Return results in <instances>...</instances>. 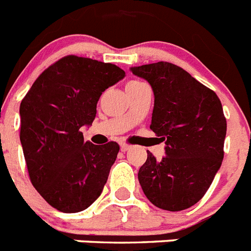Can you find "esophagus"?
Segmentation results:
<instances>
[{"label":"esophagus","mask_w":251,"mask_h":251,"mask_svg":"<svg viewBox=\"0 0 251 251\" xmlns=\"http://www.w3.org/2000/svg\"><path fill=\"white\" fill-rule=\"evenodd\" d=\"M130 150V146L126 145V143H122L121 145V151L122 152H127V151Z\"/></svg>","instance_id":"obj_1"}]
</instances>
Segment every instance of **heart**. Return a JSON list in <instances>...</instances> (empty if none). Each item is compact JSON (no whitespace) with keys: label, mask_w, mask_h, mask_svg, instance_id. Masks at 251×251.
I'll return each mask as SVG.
<instances>
[{"label":"heart","mask_w":251,"mask_h":251,"mask_svg":"<svg viewBox=\"0 0 251 251\" xmlns=\"http://www.w3.org/2000/svg\"><path fill=\"white\" fill-rule=\"evenodd\" d=\"M136 83H138V81H130V83H128V84H136Z\"/></svg>","instance_id":"obj_1"}]
</instances>
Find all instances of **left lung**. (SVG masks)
Listing matches in <instances>:
<instances>
[{
	"label": "left lung",
	"mask_w": 251,
	"mask_h": 251,
	"mask_svg": "<svg viewBox=\"0 0 251 251\" xmlns=\"http://www.w3.org/2000/svg\"><path fill=\"white\" fill-rule=\"evenodd\" d=\"M154 94L151 129L166 156L147 152L138 181L148 200L168 211H181L202 199L224 158L226 119L220 99L179 66L166 61L133 66Z\"/></svg>",
	"instance_id": "8db88e82"
}]
</instances>
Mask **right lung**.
I'll return each mask as SVG.
<instances>
[{"mask_svg": "<svg viewBox=\"0 0 251 251\" xmlns=\"http://www.w3.org/2000/svg\"><path fill=\"white\" fill-rule=\"evenodd\" d=\"M126 76L113 64L74 55L37 77L20 105L21 141L31 183L46 202L66 214L83 211L99 196L119 146L84 142L101 93Z\"/></svg>", "mask_w": 251, "mask_h": 251, "instance_id": "obj_1", "label": "right lung"}]
</instances>
